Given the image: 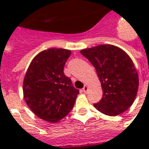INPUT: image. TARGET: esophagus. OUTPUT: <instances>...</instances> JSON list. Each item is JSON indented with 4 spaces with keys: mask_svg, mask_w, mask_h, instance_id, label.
Here are the masks:
<instances>
[{
    "mask_svg": "<svg viewBox=\"0 0 149 149\" xmlns=\"http://www.w3.org/2000/svg\"><path fill=\"white\" fill-rule=\"evenodd\" d=\"M87 91H88V86H86V85H85L84 88H83V91H84V93H86Z\"/></svg>",
    "mask_w": 149,
    "mask_h": 149,
    "instance_id": "34e87169",
    "label": "esophagus"
}]
</instances>
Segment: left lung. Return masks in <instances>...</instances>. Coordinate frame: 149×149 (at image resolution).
Returning a JSON list of instances; mask_svg holds the SVG:
<instances>
[{"instance_id":"obj_1","label":"left lung","mask_w":149,"mask_h":149,"mask_svg":"<svg viewBox=\"0 0 149 149\" xmlns=\"http://www.w3.org/2000/svg\"><path fill=\"white\" fill-rule=\"evenodd\" d=\"M80 53L95 67L103 97L93 104L109 116L119 115L134 103L139 89V75L130 56L113 45H100L82 49Z\"/></svg>"}]
</instances>
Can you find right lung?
<instances>
[{
  "label": "right lung",
  "mask_w": 149,
  "mask_h": 149,
  "mask_svg": "<svg viewBox=\"0 0 149 149\" xmlns=\"http://www.w3.org/2000/svg\"><path fill=\"white\" fill-rule=\"evenodd\" d=\"M70 50L52 48L41 52L32 59L23 82L27 105L38 118L58 122L74 106L79 90L64 74Z\"/></svg>",
  "instance_id": "obj_1"
}]
</instances>
